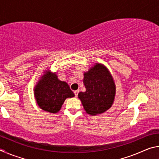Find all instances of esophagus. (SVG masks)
<instances>
[{
    "label": "esophagus",
    "instance_id": "esophagus-1",
    "mask_svg": "<svg viewBox=\"0 0 159 159\" xmlns=\"http://www.w3.org/2000/svg\"><path fill=\"white\" fill-rule=\"evenodd\" d=\"M79 90H75L74 91V95H75V96H76V97H77L78 96V94H79Z\"/></svg>",
    "mask_w": 159,
    "mask_h": 159
}]
</instances>
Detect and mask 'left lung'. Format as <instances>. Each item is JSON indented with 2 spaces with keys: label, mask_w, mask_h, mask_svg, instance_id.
<instances>
[{
  "label": "left lung",
  "mask_w": 159,
  "mask_h": 159,
  "mask_svg": "<svg viewBox=\"0 0 159 159\" xmlns=\"http://www.w3.org/2000/svg\"><path fill=\"white\" fill-rule=\"evenodd\" d=\"M83 83L86 90L80 92L78 98L88 114L97 116L111 108L115 99L116 85L106 66L95 63L83 73Z\"/></svg>",
  "instance_id": "8db88e82"
}]
</instances>
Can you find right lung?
I'll return each instance as SVG.
<instances>
[{
    "label": "right lung",
    "instance_id": "right-lung-1",
    "mask_svg": "<svg viewBox=\"0 0 159 159\" xmlns=\"http://www.w3.org/2000/svg\"><path fill=\"white\" fill-rule=\"evenodd\" d=\"M36 103L41 109L55 114L60 111L66 98L75 96L68 83L58 79L56 72L45 70L34 89Z\"/></svg>",
    "mask_w": 159,
    "mask_h": 159
}]
</instances>
